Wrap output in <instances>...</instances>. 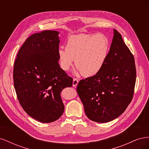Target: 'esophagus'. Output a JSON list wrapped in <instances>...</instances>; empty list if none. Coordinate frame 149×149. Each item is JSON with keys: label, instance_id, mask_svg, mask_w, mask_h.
<instances>
[{"label": "esophagus", "instance_id": "1", "mask_svg": "<svg viewBox=\"0 0 149 149\" xmlns=\"http://www.w3.org/2000/svg\"><path fill=\"white\" fill-rule=\"evenodd\" d=\"M78 82H79V81L78 80V79H76V78H74L73 79V86H76L78 85Z\"/></svg>", "mask_w": 149, "mask_h": 149}]
</instances>
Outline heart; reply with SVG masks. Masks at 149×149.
I'll return each mask as SVG.
<instances>
[{
    "instance_id": "1",
    "label": "heart",
    "mask_w": 149,
    "mask_h": 149,
    "mask_svg": "<svg viewBox=\"0 0 149 149\" xmlns=\"http://www.w3.org/2000/svg\"><path fill=\"white\" fill-rule=\"evenodd\" d=\"M109 51V42L104 35L78 34L68 38L65 49L60 48L57 55L61 68L68 71L73 65L84 77L97 74L104 65Z\"/></svg>"
}]
</instances>
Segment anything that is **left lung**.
Listing matches in <instances>:
<instances>
[{
    "label": "left lung",
    "mask_w": 149,
    "mask_h": 149,
    "mask_svg": "<svg viewBox=\"0 0 149 149\" xmlns=\"http://www.w3.org/2000/svg\"><path fill=\"white\" fill-rule=\"evenodd\" d=\"M136 81L134 56L121 35L114 29L107 60L99 73L81 80L77 92L85 114L104 123L118 118L131 102Z\"/></svg>",
    "instance_id": "obj_1"
}]
</instances>
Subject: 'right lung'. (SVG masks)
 I'll list each match as a JSON object with an SVG mask.
<instances>
[{"label": "right lung", "instance_id": "obj_1", "mask_svg": "<svg viewBox=\"0 0 149 149\" xmlns=\"http://www.w3.org/2000/svg\"><path fill=\"white\" fill-rule=\"evenodd\" d=\"M59 32L44 30L25 40L13 68L17 98L29 116L43 123L59 119L65 110L60 93L73 78L58 63Z\"/></svg>", "mask_w": 149, "mask_h": 149}]
</instances>
